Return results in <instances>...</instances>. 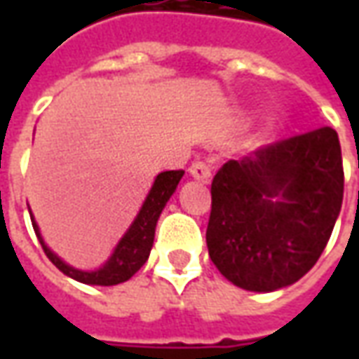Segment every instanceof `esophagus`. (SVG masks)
Returning <instances> with one entry per match:
<instances>
[{"instance_id":"esophagus-1","label":"esophagus","mask_w":359,"mask_h":359,"mask_svg":"<svg viewBox=\"0 0 359 359\" xmlns=\"http://www.w3.org/2000/svg\"><path fill=\"white\" fill-rule=\"evenodd\" d=\"M190 175L198 180H208L211 179V163L210 161H194L190 165Z\"/></svg>"}]
</instances>
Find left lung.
I'll use <instances>...</instances> for the list:
<instances>
[{"label": "left lung", "mask_w": 359, "mask_h": 359, "mask_svg": "<svg viewBox=\"0 0 359 359\" xmlns=\"http://www.w3.org/2000/svg\"><path fill=\"white\" fill-rule=\"evenodd\" d=\"M342 194V154L331 126L226 161L211 182V262L244 290L292 285L323 254Z\"/></svg>", "instance_id": "obj_1"}]
</instances>
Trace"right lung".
<instances>
[{
	"instance_id": "1",
	"label": "right lung",
	"mask_w": 359,
	"mask_h": 359,
	"mask_svg": "<svg viewBox=\"0 0 359 359\" xmlns=\"http://www.w3.org/2000/svg\"><path fill=\"white\" fill-rule=\"evenodd\" d=\"M184 171L179 169V171H165L157 175L154 187L149 190L146 202L142 205L138 217L134 219V223L130 225V229L126 231V234L121 238V242L117 244V248L113 252V256L109 257V262L103 265L102 269L97 271H79L67 265L65 262H61L53 252H51L46 244H43L42 236H40V231H38V225L34 223V217L30 213V219H32V226H34V233L38 236V241L42 244L46 256L50 257V262L59 271H63L67 277L74 278L79 283H84V285H97V286H113L118 285V283H125L128 278L133 277L136 271L140 269L142 265L148 262L149 250L154 246V234H156V225L157 219L163 211L165 203L171 198L175 188L179 184V180L182 179Z\"/></svg>"
}]
</instances>
